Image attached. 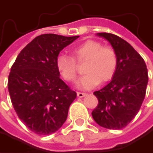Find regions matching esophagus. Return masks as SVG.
Here are the masks:
<instances>
[{"label":"esophagus","mask_w":153,"mask_h":153,"mask_svg":"<svg viewBox=\"0 0 153 153\" xmlns=\"http://www.w3.org/2000/svg\"><path fill=\"white\" fill-rule=\"evenodd\" d=\"M86 95H87L86 93H82V92H77V96H78V97H79V98H81V97H85Z\"/></svg>","instance_id":"1"}]
</instances>
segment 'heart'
<instances>
[{
    "label": "heart",
    "instance_id": "obj_1",
    "mask_svg": "<svg viewBox=\"0 0 153 153\" xmlns=\"http://www.w3.org/2000/svg\"><path fill=\"white\" fill-rule=\"evenodd\" d=\"M73 57L60 55L56 58V69L61 77L67 82L76 81L79 70L78 64H83L82 77L78 86L82 89H91L100 82L105 83L111 80L117 70L118 56L111 47L103 46L99 42L88 40L72 49Z\"/></svg>",
    "mask_w": 153,
    "mask_h": 153
}]
</instances>
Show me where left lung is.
Here are the masks:
<instances>
[{"instance_id": "8db88e82", "label": "left lung", "mask_w": 153, "mask_h": 153, "mask_svg": "<svg viewBox=\"0 0 153 153\" xmlns=\"http://www.w3.org/2000/svg\"><path fill=\"white\" fill-rule=\"evenodd\" d=\"M107 40L118 56L111 81L95 91L98 105L92 111L94 120L108 129H121L136 117L145 97L148 71L143 57L125 40L108 33H98Z\"/></svg>"}]
</instances>
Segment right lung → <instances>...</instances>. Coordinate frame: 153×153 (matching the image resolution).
Here are the masks:
<instances>
[{"instance_id": "right-lung-1", "label": "right lung", "mask_w": 153, "mask_h": 153, "mask_svg": "<svg viewBox=\"0 0 153 153\" xmlns=\"http://www.w3.org/2000/svg\"><path fill=\"white\" fill-rule=\"evenodd\" d=\"M79 36L47 33L34 38L11 66L8 88L18 118L33 133L50 135L66 120L76 98L56 69L59 52Z\"/></svg>"}]
</instances>
